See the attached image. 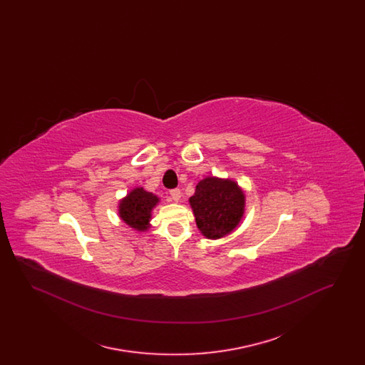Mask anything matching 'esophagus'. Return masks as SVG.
<instances>
[{
	"label": "esophagus",
	"instance_id": "1",
	"mask_svg": "<svg viewBox=\"0 0 365 365\" xmlns=\"http://www.w3.org/2000/svg\"><path fill=\"white\" fill-rule=\"evenodd\" d=\"M170 194H171V198L174 200L175 202H179L180 201V197H182V192L179 189H174V190L170 191Z\"/></svg>",
	"mask_w": 365,
	"mask_h": 365
}]
</instances>
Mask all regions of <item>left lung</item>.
Here are the masks:
<instances>
[{
	"label": "left lung",
	"instance_id": "obj_1",
	"mask_svg": "<svg viewBox=\"0 0 365 365\" xmlns=\"http://www.w3.org/2000/svg\"><path fill=\"white\" fill-rule=\"evenodd\" d=\"M189 202L198 230L208 240L228 235L241 223L245 213V192L232 179L204 178Z\"/></svg>",
	"mask_w": 365,
	"mask_h": 365
}]
</instances>
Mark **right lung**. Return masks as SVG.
I'll list each match as a JSON object with an SVG mask.
<instances>
[{"label": "right lung", "instance_id": "obj_1", "mask_svg": "<svg viewBox=\"0 0 365 365\" xmlns=\"http://www.w3.org/2000/svg\"><path fill=\"white\" fill-rule=\"evenodd\" d=\"M160 202L156 194L143 187H135L119 202V216L127 226L137 231H148L150 228L152 210Z\"/></svg>", "mask_w": 365, "mask_h": 365}]
</instances>
